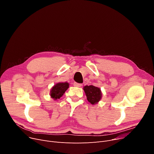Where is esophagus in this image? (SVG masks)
Instances as JSON below:
<instances>
[{"mask_svg":"<svg viewBox=\"0 0 154 154\" xmlns=\"http://www.w3.org/2000/svg\"><path fill=\"white\" fill-rule=\"evenodd\" d=\"M82 85L81 84H79V83H77V82H74V87H81Z\"/></svg>","mask_w":154,"mask_h":154,"instance_id":"1","label":"esophagus"}]
</instances>
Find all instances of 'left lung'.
<instances>
[{
    "mask_svg": "<svg viewBox=\"0 0 154 154\" xmlns=\"http://www.w3.org/2000/svg\"><path fill=\"white\" fill-rule=\"evenodd\" d=\"M83 88L87 100L92 105L97 103L101 100L102 93L99 87L94 85H85Z\"/></svg>",
    "mask_w": 154,
    "mask_h": 154,
    "instance_id": "obj_1",
    "label": "left lung"
}]
</instances>
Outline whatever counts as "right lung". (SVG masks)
I'll list each match as a JSON object with an SVG mask.
<instances>
[{"mask_svg":"<svg viewBox=\"0 0 154 154\" xmlns=\"http://www.w3.org/2000/svg\"><path fill=\"white\" fill-rule=\"evenodd\" d=\"M69 87V84L67 82H59L55 84L50 91L51 98L56 100L60 99Z\"/></svg>","mask_w":154,"mask_h":154,"instance_id":"1","label":"right lung"}]
</instances>
